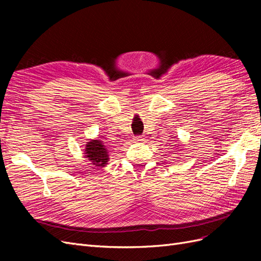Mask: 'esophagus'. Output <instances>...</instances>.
Here are the masks:
<instances>
[{
  "instance_id": "esophagus-1",
  "label": "esophagus",
  "mask_w": 261,
  "mask_h": 261,
  "mask_svg": "<svg viewBox=\"0 0 261 261\" xmlns=\"http://www.w3.org/2000/svg\"><path fill=\"white\" fill-rule=\"evenodd\" d=\"M145 138L143 136H137L135 137V141H138V143H140V141H144Z\"/></svg>"
}]
</instances>
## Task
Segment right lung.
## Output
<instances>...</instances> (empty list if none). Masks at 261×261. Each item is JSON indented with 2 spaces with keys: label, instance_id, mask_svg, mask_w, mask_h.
Returning <instances> with one entry per match:
<instances>
[{
  "label": "right lung",
  "instance_id": "obj_1",
  "mask_svg": "<svg viewBox=\"0 0 261 261\" xmlns=\"http://www.w3.org/2000/svg\"><path fill=\"white\" fill-rule=\"evenodd\" d=\"M84 149V154L87 160H89L91 164L99 168H103L110 160L109 149L105 143L100 139H90L86 143Z\"/></svg>",
  "mask_w": 261,
  "mask_h": 261
}]
</instances>
